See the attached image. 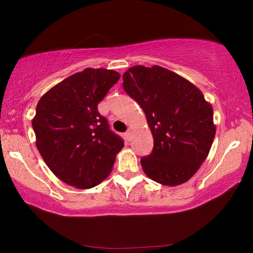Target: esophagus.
Here are the masks:
<instances>
[{"label":"esophagus","instance_id":"esophagus-1","mask_svg":"<svg viewBox=\"0 0 253 253\" xmlns=\"http://www.w3.org/2000/svg\"><path fill=\"white\" fill-rule=\"evenodd\" d=\"M125 137L128 141H130L132 139V131L131 130H128L126 133H125Z\"/></svg>","mask_w":253,"mask_h":253}]
</instances>
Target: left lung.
<instances>
[{
	"label": "left lung",
	"instance_id": "obj_1",
	"mask_svg": "<svg viewBox=\"0 0 253 253\" xmlns=\"http://www.w3.org/2000/svg\"><path fill=\"white\" fill-rule=\"evenodd\" d=\"M123 80L153 136L152 152L141 158L143 171L165 186L184 184L207 159L215 137L212 105L195 84L158 65L132 66Z\"/></svg>",
	"mask_w": 253,
	"mask_h": 253
}]
</instances>
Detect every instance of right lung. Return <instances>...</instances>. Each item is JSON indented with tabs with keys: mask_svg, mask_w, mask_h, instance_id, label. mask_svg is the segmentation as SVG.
<instances>
[{
	"mask_svg": "<svg viewBox=\"0 0 253 253\" xmlns=\"http://www.w3.org/2000/svg\"><path fill=\"white\" fill-rule=\"evenodd\" d=\"M121 75L85 68L54 85L38 102L32 128L45 164L57 178L79 189L99 185L111 173L123 139L98 111Z\"/></svg>",
	"mask_w": 253,
	"mask_h": 253,
	"instance_id": "right-lung-1",
	"label": "right lung"
}]
</instances>
